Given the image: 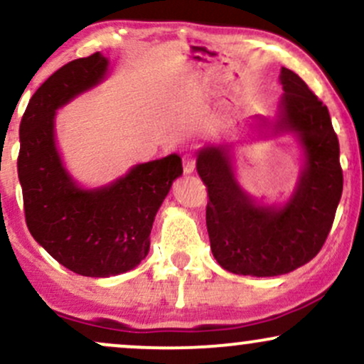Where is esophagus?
I'll return each instance as SVG.
<instances>
[{"instance_id": "1", "label": "esophagus", "mask_w": 364, "mask_h": 364, "mask_svg": "<svg viewBox=\"0 0 364 364\" xmlns=\"http://www.w3.org/2000/svg\"><path fill=\"white\" fill-rule=\"evenodd\" d=\"M183 171H185L186 174H191L195 171V157L191 154H186L183 157Z\"/></svg>"}]
</instances>
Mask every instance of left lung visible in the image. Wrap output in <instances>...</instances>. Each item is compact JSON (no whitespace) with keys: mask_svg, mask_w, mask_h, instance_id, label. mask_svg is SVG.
<instances>
[{"mask_svg":"<svg viewBox=\"0 0 364 364\" xmlns=\"http://www.w3.org/2000/svg\"><path fill=\"white\" fill-rule=\"evenodd\" d=\"M279 81L283 98L274 132L296 134L305 152L299 185L283 207L256 203L239 186L229 146L203 147L196 159L208 191L213 257L224 269L246 277H278L314 259L343 195L339 140L329 110L299 74L282 68Z\"/></svg>","mask_w":364,"mask_h":364,"instance_id":"obj_1","label":"left lung"}]
</instances>
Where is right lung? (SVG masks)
Masks as SVG:
<instances>
[{"label":"right lung","mask_w":364,"mask_h":364,"mask_svg":"<svg viewBox=\"0 0 364 364\" xmlns=\"http://www.w3.org/2000/svg\"><path fill=\"white\" fill-rule=\"evenodd\" d=\"M108 59L100 52L71 60L30 98L20 122L18 179L33 239L64 268L91 278L134 269L147 256L151 229L181 157L134 166L112 185L82 190L64 168L54 139L55 110L98 85Z\"/></svg>","instance_id":"right-lung-1"}]
</instances>
